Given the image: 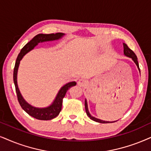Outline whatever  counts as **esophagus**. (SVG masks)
Wrapping results in <instances>:
<instances>
[{"mask_svg": "<svg viewBox=\"0 0 151 151\" xmlns=\"http://www.w3.org/2000/svg\"><path fill=\"white\" fill-rule=\"evenodd\" d=\"M77 84H78V86H79L83 87L87 84V81L84 79H79V81H78Z\"/></svg>", "mask_w": 151, "mask_h": 151, "instance_id": "obj_1", "label": "esophagus"}]
</instances>
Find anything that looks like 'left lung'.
<instances>
[{"label":"left lung","mask_w":151,"mask_h":151,"mask_svg":"<svg viewBox=\"0 0 151 151\" xmlns=\"http://www.w3.org/2000/svg\"><path fill=\"white\" fill-rule=\"evenodd\" d=\"M123 48H124V54L125 55V56L129 57V58H131L132 59V60L135 63V64L137 65V68H138L139 70V63H138V60H137V57L136 56V54L134 53V51L132 50H131L128 47H127V45L126 44L123 43ZM85 109H86V114L87 116H88V117L91 118V120H93V121H94L95 122H98V123H114V122L116 121H112V122H110V121H102V120L100 119H98V118H95L93 117L90 114L89 111H88V104H87V101L86 100H85Z\"/></svg>","instance_id":"obj_1"}]
</instances>
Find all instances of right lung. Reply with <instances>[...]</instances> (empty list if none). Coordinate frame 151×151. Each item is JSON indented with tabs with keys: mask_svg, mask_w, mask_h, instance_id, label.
<instances>
[{
	"mask_svg": "<svg viewBox=\"0 0 151 151\" xmlns=\"http://www.w3.org/2000/svg\"><path fill=\"white\" fill-rule=\"evenodd\" d=\"M65 35L62 33H51V34H38L35 35L33 39L28 42L24 47L22 49L20 53H19L17 56L16 63L14 68V73H13V79H14V83L15 86V90L17 95V99H18L19 102L21 106L25 111L30 116L36 118L38 120H42V121H48L51 120L53 118H56L62 109V103L63 99L68 89L72 86H74L77 84L75 81L69 82L64 85L60 91H58L56 98L53 100L52 104L50 106L45 108H37L35 106H31L30 104L26 102V100L23 98L22 94H21L19 89L17 85V72H18L19 65L20 61L25 54H26L30 51L34 49L35 46L38 45L40 42H44L57 40L60 39L63 36Z\"/></svg>",
	"mask_w": 151,
	"mask_h": 151,
	"instance_id": "add662e5",
	"label": "right lung"
}]
</instances>
